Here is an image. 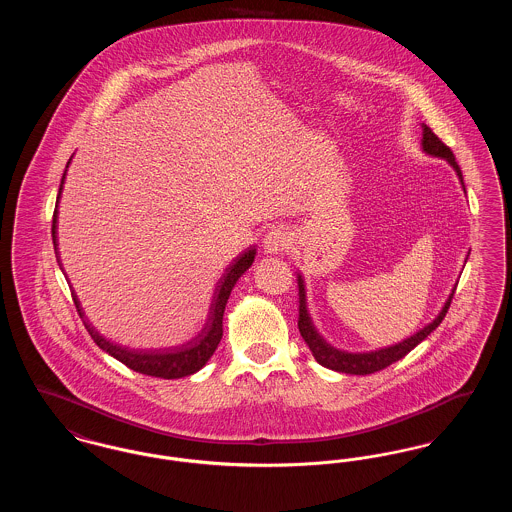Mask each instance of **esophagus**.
<instances>
[{
  "instance_id": "esophagus-1",
  "label": "esophagus",
  "mask_w": 512,
  "mask_h": 512,
  "mask_svg": "<svg viewBox=\"0 0 512 512\" xmlns=\"http://www.w3.org/2000/svg\"><path fill=\"white\" fill-rule=\"evenodd\" d=\"M290 245V234L284 228H274L270 230L265 240H263V249L268 255H282Z\"/></svg>"
}]
</instances>
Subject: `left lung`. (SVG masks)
I'll return each instance as SVG.
<instances>
[{
  "instance_id": "obj_1",
  "label": "left lung",
  "mask_w": 512,
  "mask_h": 512,
  "mask_svg": "<svg viewBox=\"0 0 512 512\" xmlns=\"http://www.w3.org/2000/svg\"><path fill=\"white\" fill-rule=\"evenodd\" d=\"M422 151L432 155V157L445 159L457 172L464 190L463 172H461V167L455 161L453 151L445 146L438 136L432 132V128L426 126V124H422ZM297 286H299V320H297V326H299V332H301L303 340L309 345V349L313 351V357L317 359L318 365L326 366V368L336 370V372L361 374V376L378 372V370L390 366L391 363L403 359L409 351H413L420 341L426 340L441 324V320H443L449 305H451L455 288H457L455 286L451 293H449V297H447L445 305L441 307L438 317L434 318L430 324H426L424 328H420L418 332H414L413 336H409V338H405V340L399 341V343L388 345V347H380L376 351L349 353V351L336 349L334 345H330L328 341L318 334V330L315 328V324H313V318H311L309 309H307V292H305V282H303L301 274H297Z\"/></svg>"
}]
</instances>
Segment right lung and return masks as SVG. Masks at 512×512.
I'll return each instance as SVG.
<instances>
[{
  "instance_id": "add662e5",
  "label": "right lung",
  "mask_w": 512,
  "mask_h": 512,
  "mask_svg": "<svg viewBox=\"0 0 512 512\" xmlns=\"http://www.w3.org/2000/svg\"><path fill=\"white\" fill-rule=\"evenodd\" d=\"M71 165V159L67 163V169ZM67 169L63 172L61 178V186H59V195H57V205L53 211V224H51V238H53V247H55V255H57V263L61 267V259H59V247H57V215H59V197L63 192V184H65V176ZM255 247H247L244 253H240L228 268L224 270V274L220 276L215 293H213V301L209 307V317L205 326L201 328V332L195 336L194 340L178 345V347H169V349H151V351H136V349H128L117 343H111L105 340L98 330L88 322V318L84 317V311L80 307L78 297L73 293L74 305L78 309V315L84 320V326L88 328L90 336L98 343L99 349H103L105 353H109L111 357H115L117 361H121L122 365L146 374V376H155V378H165V380H174V378H184L197 372L199 368L207 365V361L213 357L215 349L219 347L222 340V317H224V309L228 303L230 292L234 288V284L238 282V278L244 274L247 268L253 265L255 261ZM63 270V267H61Z\"/></svg>"
}]
</instances>
